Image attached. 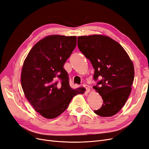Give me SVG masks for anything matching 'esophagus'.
<instances>
[{
	"mask_svg": "<svg viewBox=\"0 0 149 149\" xmlns=\"http://www.w3.org/2000/svg\"><path fill=\"white\" fill-rule=\"evenodd\" d=\"M83 86L86 89V92L87 93L89 92V91H90V88H89V86L88 85L84 84H83Z\"/></svg>",
	"mask_w": 149,
	"mask_h": 149,
	"instance_id": "34e87169",
	"label": "esophagus"
}]
</instances>
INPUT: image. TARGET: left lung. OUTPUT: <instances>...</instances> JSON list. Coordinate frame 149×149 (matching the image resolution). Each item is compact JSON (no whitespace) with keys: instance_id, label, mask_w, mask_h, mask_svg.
<instances>
[{"instance_id":"obj_1","label":"left lung","mask_w":149,"mask_h":149,"mask_svg":"<svg viewBox=\"0 0 149 149\" xmlns=\"http://www.w3.org/2000/svg\"><path fill=\"white\" fill-rule=\"evenodd\" d=\"M80 52L94 69L93 88L100 94L103 104L94 113L101 117L116 114L124 106L131 91L134 67L120 45L106 36L93 35L78 37Z\"/></svg>"}]
</instances>
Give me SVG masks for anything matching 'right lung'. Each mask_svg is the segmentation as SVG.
Returning <instances> with one entry per match:
<instances>
[{
	"instance_id": "right-lung-1",
	"label": "right lung",
	"mask_w": 149,
	"mask_h": 149,
	"mask_svg": "<svg viewBox=\"0 0 149 149\" xmlns=\"http://www.w3.org/2000/svg\"><path fill=\"white\" fill-rule=\"evenodd\" d=\"M76 46V36H48L35 45L24 61L22 89L34 109L47 119L60 116L74 96L84 93L82 88L70 87L63 68Z\"/></svg>"
}]
</instances>
